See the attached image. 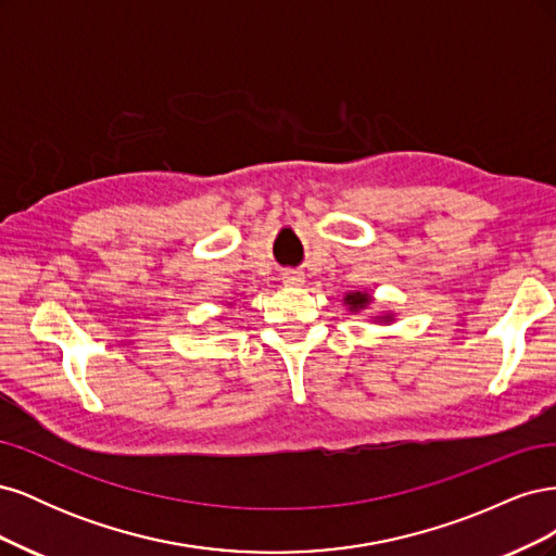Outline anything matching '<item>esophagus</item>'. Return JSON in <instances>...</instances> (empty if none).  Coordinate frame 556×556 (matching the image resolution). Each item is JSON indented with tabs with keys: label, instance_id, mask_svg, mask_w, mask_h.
<instances>
[{
	"label": "esophagus",
	"instance_id": "1",
	"mask_svg": "<svg viewBox=\"0 0 556 556\" xmlns=\"http://www.w3.org/2000/svg\"><path fill=\"white\" fill-rule=\"evenodd\" d=\"M282 285H285V288H301V285H304V274H301V271H285L282 274Z\"/></svg>",
	"mask_w": 556,
	"mask_h": 556
}]
</instances>
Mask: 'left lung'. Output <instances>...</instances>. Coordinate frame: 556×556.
<instances>
[{"instance_id": "left-lung-1", "label": "left lung", "mask_w": 556, "mask_h": 556, "mask_svg": "<svg viewBox=\"0 0 556 556\" xmlns=\"http://www.w3.org/2000/svg\"><path fill=\"white\" fill-rule=\"evenodd\" d=\"M343 304L348 306L350 313L357 315V313L366 311L368 306L374 304V296L368 294V292H348V294L343 296ZM374 319H378V323L390 325V323H394V313H380V315H376Z\"/></svg>"}]
</instances>
